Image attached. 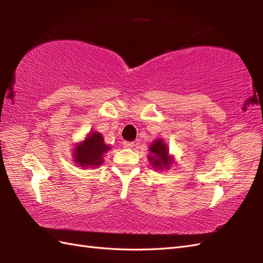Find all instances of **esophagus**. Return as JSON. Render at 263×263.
I'll return each instance as SVG.
<instances>
[{
	"instance_id": "1",
	"label": "esophagus",
	"mask_w": 263,
	"mask_h": 263,
	"mask_svg": "<svg viewBox=\"0 0 263 263\" xmlns=\"http://www.w3.org/2000/svg\"><path fill=\"white\" fill-rule=\"evenodd\" d=\"M133 146H135V142H128V141L123 142V147L124 148H132Z\"/></svg>"
}]
</instances>
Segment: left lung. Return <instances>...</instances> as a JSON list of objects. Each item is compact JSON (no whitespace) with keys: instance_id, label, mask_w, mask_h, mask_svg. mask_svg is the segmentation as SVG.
<instances>
[{"instance_id":"8db88e82","label":"left lung","mask_w":263,"mask_h":263,"mask_svg":"<svg viewBox=\"0 0 263 263\" xmlns=\"http://www.w3.org/2000/svg\"><path fill=\"white\" fill-rule=\"evenodd\" d=\"M148 160L155 170H168L170 166L174 163V157L168 154V146L161 139H157L150 144Z\"/></svg>"}]
</instances>
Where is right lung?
<instances>
[{
  "label": "right lung",
  "instance_id": "right-lung-1",
  "mask_svg": "<svg viewBox=\"0 0 263 263\" xmlns=\"http://www.w3.org/2000/svg\"><path fill=\"white\" fill-rule=\"evenodd\" d=\"M108 150L109 146L105 144L103 136L95 131L89 133L82 142L77 144L72 158L78 166L97 168L103 164L104 154Z\"/></svg>",
  "mask_w": 263,
  "mask_h": 263
}]
</instances>
